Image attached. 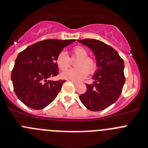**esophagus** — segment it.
Returning a JSON list of instances; mask_svg holds the SVG:
<instances>
[{"label":"esophagus","instance_id":"obj_1","mask_svg":"<svg viewBox=\"0 0 148 148\" xmlns=\"http://www.w3.org/2000/svg\"><path fill=\"white\" fill-rule=\"evenodd\" d=\"M71 82H73V83L74 84V85H75V86H77V85H78V84H79V83H78V82H75V81H72V80H71Z\"/></svg>","mask_w":148,"mask_h":148}]
</instances>
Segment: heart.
<instances>
[{"label": "heart", "mask_w": 148, "mask_h": 148, "mask_svg": "<svg viewBox=\"0 0 148 148\" xmlns=\"http://www.w3.org/2000/svg\"><path fill=\"white\" fill-rule=\"evenodd\" d=\"M88 50L86 48L77 46L71 49V57L78 59L75 62L74 69H66L71 65V60L65 51H60L56 58V63L62 71L66 70L62 74V77L68 80L80 81L88 74H92L97 69V62L91 57L88 56Z\"/></svg>", "instance_id": "obj_1"}]
</instances>
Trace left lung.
Listing matches in <instances>:
<instances>
[{"mask_svg":"<svg viewBox=\"0 0 148 148\" xmlns=\"http://www.w3.org/2000/svg\"><path fill=\"white\" fill-rule=\"evenodd\" d=\"M78 41L92 50L98 66L94 82L86 85L87 90L79 96V99L88 110H105L121 95L125 82L124 61L115 49L102 41L94 39Z\"/></svg>","mask_w":148,"mask_h":148,"instance_id":"1","label":"left lung"}]
</instances>
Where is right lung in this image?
Here are the masks:
<instances>
[{
	"label": "right lung",
	"mask_w": 148,
	"mask_h": 148,
	"mask_svg": "<svg viewBox=\"0 0 148 148\" xmlns=\"http://www.w3.org/2000/svg\"><path fill=\"white\" fill-rule=\"evenodd\" d=\"M75 40H46L28 46L19 53L11 79L18 99L30 108L40 110L53 102L64 79L47 80L59 74L56 58L63 48Z\"/></svg>",
	"instance_id": "right-lung-1"
}]
</instances>
